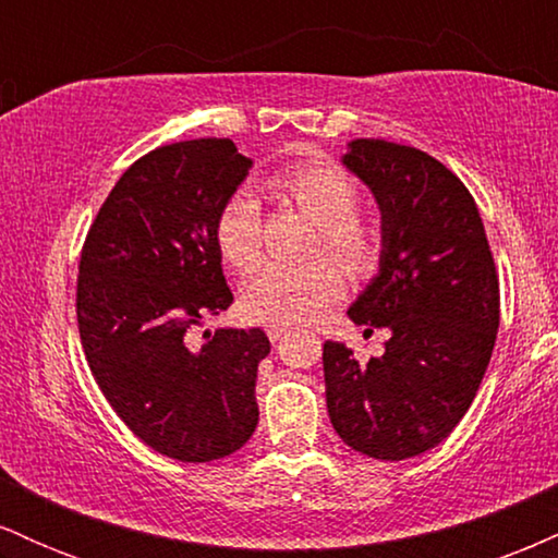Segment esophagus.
<instances>
[{"label":"esophagus","mask_w":558,"mask_h":558,"mask_svg":"<svg viewBox=\"0 0 558 558\" xmlns=\"http://www.w3.org/2000/svg\"><path fill=\"white\" fill-rule=\"evenodd\" d=\"M288 328H291V325H288V323H267L265 325V330H267V336H270V341H280V338H283L286 332H288Z\"/></svg>","instance_id":"34e87169"}]
</instances>
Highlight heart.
<instances>
[{"instance_id": "b5f03b06", "label": "heart", "mask_w": 558, "mask_h": 558, "mask_svg": "<svg viewBox=\"0 0 558 558\" xmlns=\"http://www.w3.org/2000/svg\"><path fill=\"white\" fill-rule=\"evenodd\" d=\"M267 189L315 220L317 241L349 270H364L375 259V233L354 215L356 189L341 168L310 159L272 172ZM215 239L222 257L239 270L257 262L262 228L259 202L252 191L241 189L226 198L215 222ZM343 288L345 275L330 257L265 262L243 283L241 306L248 317L265 323H304L341 296Z\"/></svg>"}]
</instances>
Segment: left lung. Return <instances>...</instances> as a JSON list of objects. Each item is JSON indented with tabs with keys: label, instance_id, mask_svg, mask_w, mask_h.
Instances as JSON below:
<instances>
[{
	"label": "left lung",
	"instance_id": "1",
	"mask_svg": "<svg viewBox=\"0 0 558 558\" xmlns=\"http://www.w3.org/2000/svg\"><path fill=\"white\" fill-rule=\"evenodd\" d=\"M341 165L380 209L377 275L345 315L390 338L367 364L325 341V399L345 446L401 462L438 446L475 399L498 330L496 265L475 198L438 159L354 138Z\"/></svg>",
	"mask_w": 558,
	"mask_h": 558
}]
</instances>
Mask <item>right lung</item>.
<instances>
[{"label": "right lung", "instance_id": "add662e5", "mask_svg": "<svg viewBox=\"0 0 558 558\" xmlns=\"http://www.w3.org/2000/svg\"><path fill=\"white\" fill-rule=\"evenodd\" d=\"M230 138L159 146L101 204L78 267V330L101 393L178 462L226 459L259 422L262 328L189 330L233 304L215 222L252 170Z\"/></svg>", "mask_w": 558, "mask_h": 558}]
</instances>
